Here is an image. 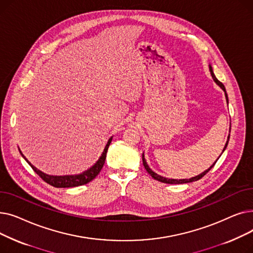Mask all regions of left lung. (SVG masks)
<instances>
[{
  "label": "left lung",
  "mask_w": 253,
  "mask_h": 253,
  "mask_svg": "<svg viewBox=\"0 0 253 253\" xmlns=\"http://www.w3.org/2000/svg\"><path fill=\"white\" fill-rule=\"evenodd\" d=\"M209 70H210V73H211V76H212V78H213V80L215 81V83L224 91V94H225V98H227V101H228V94H227V91H225V88H224V86H223V84L221 83V82H219L218 80L216 79V77L214 76V74H213V71H212V68L211 66H209ZM229 138H230V136H229ZM228 142L229 141H227V143H225V145H224V148H223V151L225 150V148H227V145H228ZM222 151V152H223ZM217 161V160H216ZM216 161H215V163H216ZM142 163H143V166H144V168H145V170H147L148 172H149V174H151V176L154 178V179H156V180H159V181H161V182H164V183H170V184H177V183H188V182H193V181H197V180H199L200 178H202L207 172L213 167L214 165H215V163L212 165L209 169H207V170H205L204 172H202L201 174H199V175H197V176H195V177H192V178H190V179H171V178H166V177H163V176H161V175H158L157 173H155V172L149 167V165L147 164V162H145V159H144V156H143V154H142Z\"/></svg>",
  "instance_id": "obj_1"
}]
</instances>
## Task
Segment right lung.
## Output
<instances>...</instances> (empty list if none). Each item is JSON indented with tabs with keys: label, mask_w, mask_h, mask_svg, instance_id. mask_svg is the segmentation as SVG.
Segmentation results:
<instances>
[{
	"label": "right lung",
	"mask_w": 253,
	"mask_h": 253,
	"mask_svg": "<svg viewBox=\"0 0 253 253\" xmlns=\"http://www.w3.org/2000/svg\"><path fill=\"white\" fill-rule=\"evenodd\" d=\"M113 136L109 139L108 143H106L104 151L102 153V155L100 156V158L98 159V161L93 165L90 169L86 170L85 172L81 174H78V175H64V176H53V175H48L43 173L42 171H40L39 169H37L35 166H33L28 160H26L25 157L22 155V157L25 159V161L28 162L31 167L34 169V171L36 173L41 177L45 182L49 183L50 185H53V187L55 188H74V187H79V185H83L86 184L88 182H90L92 179H94L98 173L100 172L101 168L104 165V161H105V157H106V152H108V149L110 147V144L112 142ZM20 152V150H19ZM21 153V152H20Z\"/></svg>",
	"instance_id": "1"
}]
</instances>
